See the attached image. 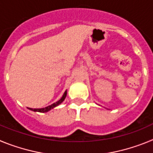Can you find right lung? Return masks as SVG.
Instances as JSON below:
<instances>
[{
	"instance_id": "right-lung-1",
	"label": "right lung",
	"mask_w": 153,
	"mask_h": 153,
	"mask_svg": "<svg viewBox=\"0 0 153 153\" xmlns=\"http://www.w3.org/2000/svg\"><path fill=\"white\" fill-rule=\"evenodd\" d=\"M66 97H67V91L64 92L63 97H62V98L60 99V100L57 101V102H54V103L51 104V105H50V106H47V107L41 108V109H32V108H29V109H30V110H32V111H34V112H40V113H46V112H48V111H49V110H51V109H53V108L56 107V106H58V105H60V104L61 103V102H63V100H64L65 98H66Z\"/></svg>"
}]
</instances>
